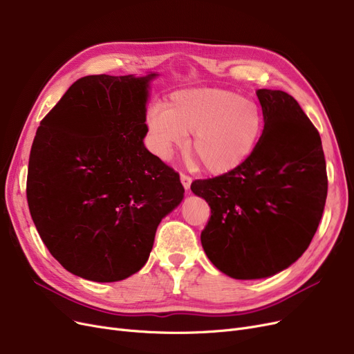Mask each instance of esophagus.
<instances>
[{
  "mask_svg": "<svg viewBox=\"0 0 354 354\" xmlns=\"http://www.w3.org/2000/svg\"><path fill=\"white\" fill-rule=\"evenodd\" d=\"M180 182H182L183 188H185V189H189V187H191V182H192V178H191L189 175H187V174H180Z\"/></svg>",
  "mask_w": 354,
  "mask_h": 354,
  "instance_id": "1",
  "label": "esophagus"
}]
</instances>
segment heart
<instances>
[{
	"mask_svg": "<svg viewBox=\"0 0 354 354\" xmlns=\"http://www.w3.org/2000/svg\"><path fill=\"white\" fill-rule=\"evenodd\" d=\"M147 127L153 150L169 159L185 143L207 172H232L250 158L263 129L259 105L220 88H191L175 92L163 109L149 114Z\"/></svg>",
	"mask_w": 354,
	"mask_h": 354,
	"instance_id": "obj_1",
	"label": "heart"
}]
</instances>
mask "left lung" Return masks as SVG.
Wrapping results in <instances>:
<instances>
[{
	"label": "left lung",
	"mask_w": 354,
	"mask_h": 354,
	"mask_svg": "<svg viewBox=\"0 0 354 354\" xmlns=\"http://www.w3.org/2000/svg\"><path fill=\"white\" fill-rule=\"evenodd\" d=\"M265 127L250 158L232 172L195 179L209 205L201 232L212 265L234 279L278 273L302 256L327 199L321 137L294 97L259 89Z\"/></svg>",
	"instance_id": "1"
}]
</instances>
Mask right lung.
I'll list each match as a JSON object with an SVG mask.
<instances>
[{
  "instance_id": "1",
  "label": "right lung",
  "mask_w": 354,
  "mask_h": 354,
  "mask_svg": "<svg viewBox=\"0 0 354 354\" xmlns=\"http://www.w3.org/2000/svg\"><path fill=\"white\" fill-rule=\"evenodd\" d=\"M153 76H84L36 131L30 214L50 254L88 281L139 272L160 220L185 192L179 174L143 145Z\"/></svg>"
}]
</instances>
